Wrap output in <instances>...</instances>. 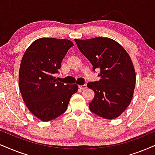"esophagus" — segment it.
I'll list each match as a JSON object with an SVG mask.
<instances>
[{
    "label": "esophagus",
    "instance_id": "34e87169",
    "mask_svg": "<svg viewBox=\"0 0 155 155\" xmlns=\"http://www.w3.org/2000/svg\"><path fill=\"white\" fill-rule=\"evenodd\" d=\"M87 87V86H86V84H84V85H79V88H81V89H85Z\"/></svg>",
    "mask_w": 155,
    "mask_h": 155
}]
</instances>
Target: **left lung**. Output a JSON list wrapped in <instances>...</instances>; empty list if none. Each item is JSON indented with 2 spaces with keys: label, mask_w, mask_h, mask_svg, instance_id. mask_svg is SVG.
Here are the masks:
<instances>
[{
  "label": "left lung",
  "mask_w": 155,
  "mask_h": 155,
  "mask_svg": "<svg viewBox=\"0 0 155 155\" xmlns=\"http://www.w3.org/2000/svg\"><path fill=\"white\" fill-rule=\"evenodd\" d=\"M75 42L94 71H101L99 81L87 84L95 93L90 110L104 118H116L128 107L133 96L136 77L130 57L119 43L108 38Z\"/></svg>",
  "instance_id": "obj_1"
}]
</instances>
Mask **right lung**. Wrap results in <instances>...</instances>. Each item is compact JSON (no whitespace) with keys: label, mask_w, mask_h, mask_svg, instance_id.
I'll return each instance as SVG.
<instances>
[{"label":"right lung","mask_w":155,"mask_h":155,"mask_svg":"<svg viewBox=\"0 0 155 155\" xmlns=\"http://www.w3.org/2000/svg\"><path fill=\"white\" fill-rule=\"evenodd\" d=\"M74 44L68 40L40 38L33 42L22 57L19 87L27 107L42 121L57 118L67 110L76 84L58 81L61 64Z\"/></svg>","instance_id":"1"}]
</instances>
